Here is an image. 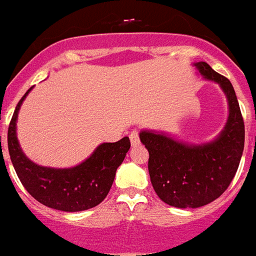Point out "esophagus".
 I'll list each match as a JSON object with an SVG mask.
<instances>
[{
	"mask_svg": "<svg viewBox=\"0 0 256 256\" xmlns=\"http://www.w3.org/2000/svg\"><path fill=\"white\" fill-rule=\"evenodd\" d=\"M130 144L134 145V146H136V145L140 144V138H138V130H132L130 134Z\"/></svg>",
	"mask_w": 256,
	"mask_h": 256,
	"instance_id": "obj_1",
	"label": "esophagus"
}]
</instances>
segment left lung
Segmentation results:
<instances>
[{"mask_svg": "<svg viewBox=\"0 0 256 256\" xmlns=\"http://www.w3.org/2000/svg\"><path fill=\"white\" fill-rule=\"evenodd\" d=\"M194 66L226 95L228 118L220 134L205 144H186L165 132H140L153 189L161 201L180 209L201 208L220 197L234 178L244 148V122L232 84L206 62Z\"/></svg>", "mask_w": 256, "mask_h": 256, "instance_id": "obj_1", "label": "left lung"}]
</instances>
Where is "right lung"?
Wrapping results in <instances>:
<instances>
[{
  "instance_id": "right-lung-1",
  "label": "right lung",
  "mask_w": 256,
  "mask_h": 256,
  "mask_svg": "<svg viewBox=\"0 0 256 256\" xmlns=\"http://www.w3.org/2000/svg\"><path fill=\"white\" fill-rule=\"evenodd\" d=\"M32 88L17 104L8 130L10 160L18 178L24 189L47 208L60 212H83L95 208L111 189L116 170L130 148V138L100 144L88 158L72 168L62 169L32 162L17 138L18 112Z\"/></svg>"
}]
</instances>
